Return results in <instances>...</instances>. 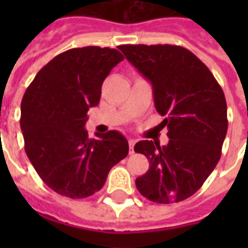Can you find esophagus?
I'll return each mask as SVG.
<instances>
[{
	"instance_id": "esophagus-1",
	"label": "esophagus",
	"mask_w": 248,
	"mask_h": 248,
	"mask_svg": "<svg viewBox=\"0 0 248 248\" xmlns=\"http://www.w3.org/2000/svg\"><path fill=\"white\" fill-rule=\"evenodd\" d=\"M135 140L134 139H130L128 140V147H130V155H132L134 153V147H135Z\"/></svg>"
}]
</instances>
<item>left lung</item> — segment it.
<instances>
[{
	"label": "left lung",
	"instance_id": "obj_1",
	"mask_svg": "<svg viewBox=\"0 0 248 248\" xmlns=\"http://www.w3.org/2000/svg\"><path fill=\"white\" fill-rule=\"evenodd\" d=\"M126 59L149 79L157 112L166 117L170 141L136 143L134 151L149 161L135 184L155 203L193 196L214 171L228 130L227 101L210 69L188 48L176 45H122Z\"/></svg>",
	"mask_w": 248,
	"mask_h": 248
}]
</instances>
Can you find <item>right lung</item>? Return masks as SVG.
I'll use <instances>...</instances> for the list:
<instances>
[{
	"label": "right lung",
	"instance_id": "obj_1",
	"mask_svg": "<svg viewBox=\"0 0 248 248\" xmlns=\"http://www.w3.org/2000/svg\"><path fill=\"white\" fill-rule=\"evenodd\" d=\"M122 60L116 48H71L48 62L23 96L25 153L45 184L62 196H93L113 166L128 155L127 140L120 132L90 139L85 130L87 110L99 104L101 85Z\"/></svg>",
	"mask_w": 248,
	"mask_h": 248
}]
</instances>
